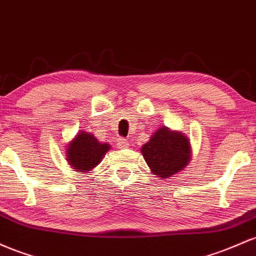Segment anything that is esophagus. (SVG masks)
Returning a JSON list of instances; mask_svg holds the SVG:
<instances>
[{
    "label": "esophagus",
    "instance_id": "1",
    "mask_svg": "<svg viewBox=\"0 0 256 256\" xmlns=\"http://www.w3.org/2000/svg\"><path fill=\"white\" fill-rule=\"evenodd\" d=\"M129 146V142L127 139H120L118 142H117V148H126Z\"/></svg>",
    "mask_w": 256,
    "mask_h": 256
}]
</instances>
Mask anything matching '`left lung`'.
I'll list each match as a JSON object with an SVG mask.
<instances>
[{"label":"left lung","instance_id":"8db88e82","mask_svg":"<svg viewBox=\"0 0 256 256\" xmlns=\"http://www.w3.org/2000/svg\"><path fill=\"white\" fill-rule=\"evenodd\" d=\"M140 151L151 173L160 179L182 173L192 156L190 139L182 132L172 130L166 126L157 129Z\"/></svg>","mask_w":256,"mask_h":256}]
</instances>
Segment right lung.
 <instances>
[{
    "mask_svg": "<svg viewBox=\"0 0 256 256\" xmlns=\"http://www.w3.org/2000/svg\"><path fill=\"white\" fill-rule=\"evenodd\" d=\"M110 148V144L100 142L90 132L80 130L66 146L65 156L74 172L84 174L93 172Z\"/></svg>",
    "mask_w": 256,
    "mask_h": 256,
    "instance_id": "add662e5",
    "label": "right lung"
}]
</instances>
